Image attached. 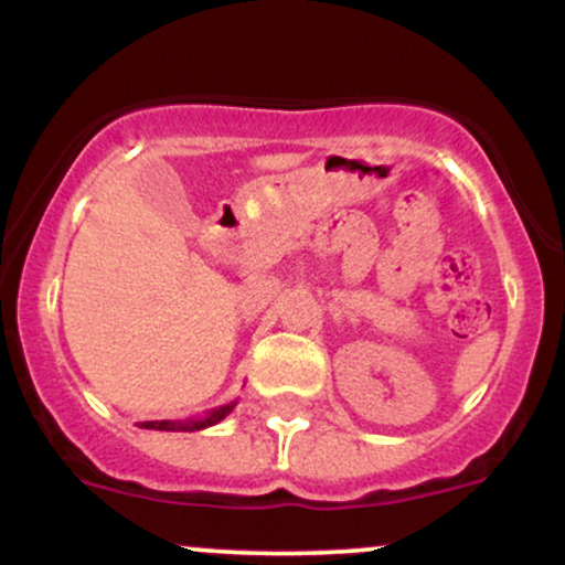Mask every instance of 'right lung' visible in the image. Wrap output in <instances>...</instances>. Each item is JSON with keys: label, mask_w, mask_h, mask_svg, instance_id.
Instances as JSON below:
<instances>
[{"label": "right lung", "mask_w": 565, "mask_h": 565, "mask_svg": "<svg viewBox=\"0 0 565 565\" xmlns=\"http://www.w3.org/2000/svg\"><path fill=\"white\" fill-rule=\"evenodd\" d=\"M236 404H238V401H231V404L212 408V412H206L201 419H180V423H172V419H153V423H140V427H146V430H167V433L204 430V427H212V425L223 423V419L228 417V414L233 412V406H236Z\"/></svg>", "instance_id": "right-lung-1"}]
</instances>
